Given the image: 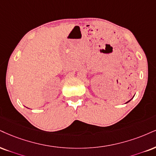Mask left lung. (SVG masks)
<instances>
[{"label": "left lung", "mask_w": 156, "mask_h": 156, "mask_svg": "<svg viewBox=\"0 0 156 156\" xmlns=\"http://www.w3.org/2000/svg\"><path fill=\"white\" fill-rule=\"evenodd\" d=\"M132 99H131V100H132ZM131 100H130V101H131ZM130 101H127V102H126V103H129V102Z\"/></svg>", "instance_id": "1"}]
</instances>
